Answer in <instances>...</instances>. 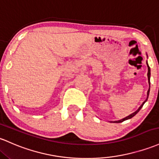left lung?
Masks as SVG:
<instances>
[{
	"instance_id": "8db88e82",
	"label": "left lung",
	"mask_w": 159,
	"mask_h": 159,
	"mask_svg": "<svg viewBox=\"0 0 159 159\" xmlns=\"http://www.w3.org/2000/svg\"><path fill=\"white\" fill-rule=\"evenodd\" d=\"M146 55H147V54H146ZM147 57H148V56H147ZM146 65H147V67H148V73H147V76H148V81H149V90H148V91H147V97H146V100H145L144 102H143V103H142V105H141L140 106H139V109H137V111H134V112L132 113V114H130V116H128L125 117V118H122V119H121V120H118V121H110V122H114V123H121V122H122V121H126V120H128V119H130V118H133V117H134V116H135V115H137V113L139 112V111L140 110V109H141V108H142V107H143V106L144 105V103H145V102H146V101H147V99H148V97H149V90H150V75H151V72H150V68H149V65H148V62H146Z\"/></svg>"
}]
</instances>
